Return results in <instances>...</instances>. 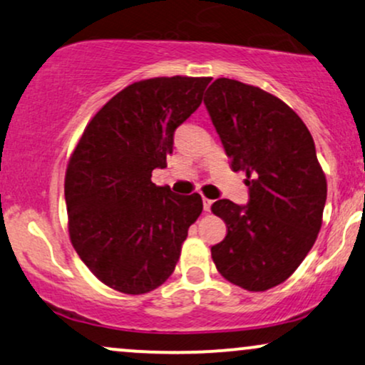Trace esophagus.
Masks as SVG:
<instances>
[{
  "label": "esophagus",
  "mask_w": 365,
  "mask_h": 365,
  "mask_svg": "<svg viewBox=\"0 0 365 365\" xmlns=\"http://www.w3.org/2000/svg\"><path fill=\"white\" fill-rule=\"evenodd\" d=\"M202 200H204V210L205 212H210V207H212V204H214V200H210V198H202Z\"/></svg>",
  "instance_id": "1"
}]
</instances>
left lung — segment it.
<instances>
[{"instance_id":"8db88e82","label":"left lung","mask_w":365,"mask_h":365,"mask_svg":"<svg viewBox=\"0 0 365 365\" xmlns=\"http://www.w3.org/2000/svg\"><path fill=\"white\" fill-rule=\"evenodd\" d=\"M204 104L234 172H246L247 205L222 198L212 212L227 236L212 246L217 271L247 292L288 279L317 241L327 200L315 143L283 101L232 79H217Z\"/></svg>"}]
</instances>
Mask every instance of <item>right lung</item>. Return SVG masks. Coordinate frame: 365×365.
<instances>
[{"instance_id":"obj_1","label":"right lung","mask_w":365,"mask_h":365,"mask_svg":"<svg viewBox=\"0 0 365 365\" xmlns=\"http://www.w3.org/2000/svg\"><path fill=\"white\" fill-rule=\"evenodd\" d=\"M212 77H155L118 92L91 119L68 160L66 204L73 249L91 273L126 294L172 276L202 197L151 182L173 135L195 113Z\"/></svg>"}]
</instances>
